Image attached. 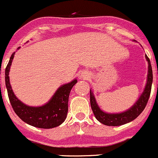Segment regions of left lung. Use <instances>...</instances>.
<instances>
[{
	"instance_id": "1",
	"label": "left lung",
	"mask_w": 158,
	"mask_h": 158,
	"mask_svg": "<svg viewBox=\"0 0 158 158\" xmlns=\"http://www.w3.org/2000/svg\"><path fill=\"white\" fill-rule=\"evenodd\" d=\"M146 60L148 63V77H147V83L143 89V93L139 97L138 100L134 103V105L128 110H125L121 113H107L100 108L97 103L96 99L94 95L93 90H90V101L91 109L94 114L95 118H97L99 122L104 125L107 126H120L125 124L127 123L134 121L137 118L139 115L141 114L143 109L145 108L149 99L150 94H151V86L153 82V73L152 68H151V61L150 59L147 55H145Z\"/></svg>"
}]
</instances>
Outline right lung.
<instances>
[{"mask_svg": "<svg viewBox=\"0 0 158 158\" xmlns=\"http://www.w3.org/2000/svg\"><path fill=\"white\" fill-rule=\"evenodd\" d=\"M15 54V52L11 54L5 69V84L10 104L16 114L27 124L38 128L49 129L60 125L67 118L70 92L77 82V79L60 86L50 101L44 105L28 106L15 96L10 84L9 72Z\"/></svg>", "mask_w": 158, "mask_h": 158, "instance_id": "add662e5", "label": "right lung"}]
</instances>
